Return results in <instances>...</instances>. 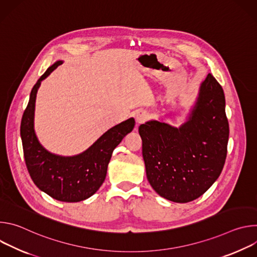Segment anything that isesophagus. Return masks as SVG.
I'll return each instance as SVG.
<instances>
[{"label":"esophagus","instance_id":"esophagus-1","mask_svg":"<svg viewBox=\"0 0 257 257\" xmlns=\"http://www.w3.org/2000/svg\"><path fill=\"white\" fill-rule=\"evenodd\" d=\"M150 118L149 112L144 111V109H139V111L136 113V122L138 124H142L145 121H148Z\"/></svg>","mask_w":257,"mask_h":257}]
</instances>
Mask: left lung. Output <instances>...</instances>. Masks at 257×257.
<instances>
[{"instance_id":"left-lung-1","label":"left lung","mask_w":257,"mask_h":257,"mask_svg":"<svg viewBox=\"0 0 257 257\" xmlns=\"http://www.w3.org/2000/svg\"><path fill=\"white\" fill-rule=\"evenodd\" d=\"M225 107L224 90L209 73L180 127L158 120L139 126L146 177L160 196L192 201L221 175L229 140Z\"/></svg>"}]
</instances>
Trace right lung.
Instances as JSON below:
<instances>
[{
    "label": "right lung",
    "mask_w": 257,
    "mask_h": 257,
    "mask_svg": "<svg viewBox=\"0 0 257 257\" xmlns=\"http://www.w3.org/2000/svg\"><path fill=\"white\" fill-rule=\"evenodd\" d=\"M63 61L55 62L32 87L22 116L20 135L28 173L38 188L54 199L78 202L89 198L101 186L113 151L130 133L135 120L130 118L104 132L83 153L63 157L47 151L34 131L36 93L41 83Z\"/></svg>",
    "instance_id": "add662e5"
}]
</instances>
